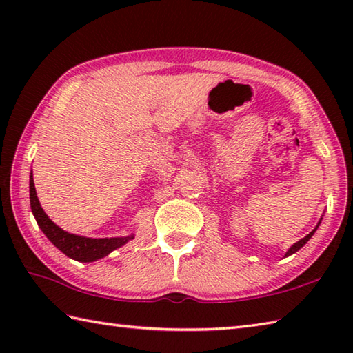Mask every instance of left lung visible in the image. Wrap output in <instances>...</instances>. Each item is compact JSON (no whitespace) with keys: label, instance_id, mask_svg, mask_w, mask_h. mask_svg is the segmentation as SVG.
<instances>
[{"label":"left lung","instance_id":"1","mask_svg":"<svg viewBox=\"0 0 353 353\" xmlns=\"http://www.w3.org/2000/svg\"><path fill=\"white\" fill-rule=\"evenodd\" d=\"M320 223H321V219L319 220V223H317V226L316 228H314L311 232H310V234L308 235H306L305 238H302V239H299V241L297 243H294V244H292L291 247H290V249L287 250V253H285V258H287V256H290V254H292V253H296L297 250H301L302 249V247L306 244V243H308L310 241V239H311V236L314 235V234H316V230L319 229V226H320Z\"/></svg>","mask_w":353,"mask_h":353}]
</instances>
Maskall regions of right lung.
Here are the masks:
<instances>
[{"label": "right lung", "mask_w": 353, "mask_h": 353, "mask_svg": "<svg viewBox=\"0 0 353 353\" xmlns=\"http://www.w3.org/2000/svg\"><path fill=\"white\" fill-rule=\"evenodd\" d=\"M30 206H32V212L34 215L37 226L41 228L43 235L59 250L65 253L66 256L79 262H94L97 259H101L134 238V235L117 238H88L70 234V232L59 228L57 224H54V221L50 220V216L45 214L39 203L33 182V172H30Z\"/></svg>", "instance_id": "obj_1"}]
</instances>
